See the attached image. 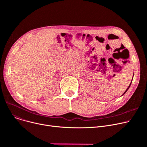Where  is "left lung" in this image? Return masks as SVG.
<instances>
[{"label": "left lung", "mask_w": 147, "mask_h": 147, "mask_svg": "<svg viewBox=\"0 0 147 147\" xmlns=\"http://www.w3.org/2000/svg\"><path fill=\"white\" fill-rule=\"evenodd\" d=\"M133 76H134V75H133ZM132 81H131V84H129V87H127V89H126V91H125V92H124V93H123V95H124V94H125V93H126V91H127V90H128V89H129V87H130V86H131V83H132ZM123 95H122V96H123Z\"/></svg>", "instance_id": "1"}]
</instances>
